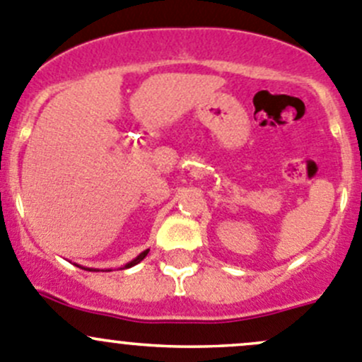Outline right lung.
Returning a JSON list of instances; mask_svg holds the SVG:
<instances>
[{
    "label": "right lung",
    "mask_w": 362,
    "mask_h": 362,
    "mask_svg": "<svg viewBox=\"0 0 362 362\" xmlns=\"http://www.w3.org/2000/svg\"><path fill=\"white\" fill-rule=\"evenodd\" d=\"M148 252H149V250H146V252H142L141 255L137 257V259H135V260H132V262H130V264H127V266H124V267H132V266H135V264H139V262H141L142 259H144L146 255H148Z\"/></svg>",
    "instance_id": "right-lung-1"
}]
</instances>
